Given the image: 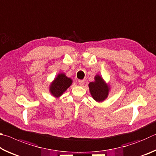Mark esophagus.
<instances>
[{
	"label": "esophagus",
	"mask_w": 156,
	"mask_h": 156,
	"mask_svg": "<svg viewBox=\"0 0 156 156\" xmlns=\"http://www.w3.org/2000/svg\"><path fill=\"white\" fill-rule=\"evenodd\" d=\"M78 84H80V85H83L84 80H78Z\"/></svg>",
	"instance_id": "esophagus-1"
}]
</instances>
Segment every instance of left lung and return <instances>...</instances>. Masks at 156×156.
<instances>
[{"mask_svg":"<svg viewBox=\"0 0 156 156\" xmlns=\"http://www.w3.org/2000/svg\"><path fill=\"white\" fill-rule=\"evenodd\" d=\"M94 81L89 84L90 94L93 98L98 102H103L108 97L109 93L110 87L100 75H96L94 77Z\"/></svg>","mask_w":156,"mask_h":156,"instance_id":"1","label":"left lung"}]
</instances>
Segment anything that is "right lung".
I'll use <instances>...</instances> for the list:
<instances>
[{"mask_svg": "<svg viewBox=\"0 0 156 156\" xmlns=\"http://www.w3.org/2000/svg\"><path fill=\"white\" fill-rule=\"evenodd\" d=\"M72 79L68 78L65 73L57 75L49 86V91L53 96L59 98L72 84Z\"/></svg>", "mask_w": 156, "mask_h": 156, "instance_id": "obj_1", "label": "right lung"}]
</instances>
